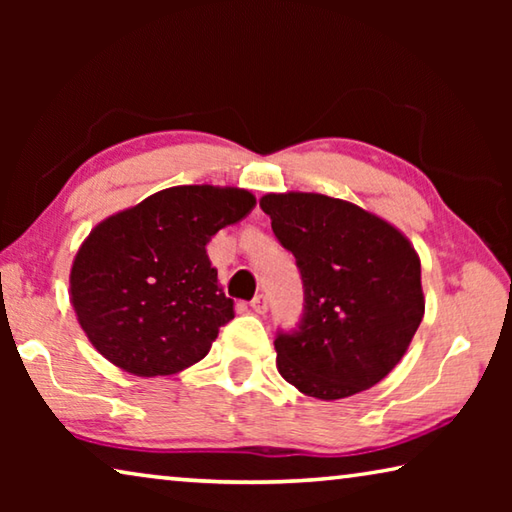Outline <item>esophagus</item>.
<instances>
[{
	"mask_svg": "<svg viewBox=\"0 0 512 512\" xmlns=\"http://www.w3.org/2000/svg\"><path fill=\"white\" fill-rule=\"evenodd\" d=\"M250 307H253L255 314H266V309H268L266 296H255L253 302H250Z\"/></svg>",
	"mask_w": 512,
	"mask_h": 512,
	"instance_id": "1",
	"label": "esophagus"
}]
</instances>
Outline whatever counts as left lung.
<instances>
[{"instance_id": "1", "label": "left lung", "mask_w": 512, "mask_h": 512, "mask_svg": "<svg viewBox=\"0 0 512 512\" xmlns=\"http://www.w3.org/2000/svg\"><path fill=\"white\" fill-rule=\"evenodd\" d=\"M259 207L305 287L298 332L275 339L277 370L316 400L368 391L402 361L424 316L413 244L381 216L325 194H264Z\"/></svg>"}]
</instances>
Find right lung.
Instances as JSON below:
<instances>
[{"mask_svg":"<svg viewBox=\"0 0 512 512\" xmlns=\"http://www.w3.org/2000/svg\"><path fill=\"white\" fill-rule=\"evenodd\" d=\"M253 205L241 187L178 185L94 225L69 271V302L94 350L137 377L201 361L235 318L205 246Z\"/></svg>","mask_w":512,"mask_h":512,"instance_id":"1","label":"right lung"}]
</instances>
